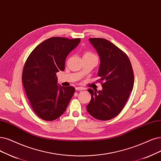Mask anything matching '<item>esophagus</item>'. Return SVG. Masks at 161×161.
<instances>
[{
	"instance_id": "esophagus-1",
	"label": "esophagus",
	"mask_w": 161,
	"mask_h": 161,
	"mask_svg": "<svg viewBox=\"0 0 161 161\" xmlns=\"http://www.w3.org/2000/svg\"><path fill=\"white\" fill-rule=\"evenodd\" d=\"M75 90L77 91H81V90H84V88L82 87H75Z\"/></svg>"
}]
</instances>
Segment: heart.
I'll return each mask as SVG.
<instances>
[{"mask_svg": "<svg viewBox=\"0 0 161 161\" xmlns=\"http://www.w3.org/2000/svg\"><path fill=\"white\" fill-rule=\"evenodd\" d=\"M84 57H90V58H97V56L93 53L91 52H89V51H86L84 53Z\"/></svg>", "mask_w": 161, "mask_h": 161, "instance_id": "heart-1", "label": "heart"}]
</instances>
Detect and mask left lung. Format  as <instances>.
<instances>
[{
    "label": "left lung",
    "instance_id": "left-lung-1",
    "mask_svg": "<svg viewBox=\"0 0 161 161\" xmlns=\"http://www.w3.org/2000/svg\"><path fill=\"white\" fill-rule=\"evenodd\" d=\"M98 53L102 90L88 89L92 99L86 108L92 116L107 121L116 117L127 103L134 85V74L128 56L109 40L90 38Z\"/></svg>",
    "mask_w": 161,
    "mask_h": 161
}]
</instances>
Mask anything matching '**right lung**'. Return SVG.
<instances>
[{
    "label": "right lung",
    "instance_id": "right-lung-1",
    "mask_svg": "<svg viewBox=\"0 0 161 161\" xmlns=\"http://www.w3.org/2000/svg\"><path fill=\"white\" fill-rule=\"evenodd\" d=\"M80 40L48 38L36 47L26 59L22 81L33 111L42 119L53 121L60 117L73 96L75 88L58 86L56 73L64 70L65 59Z\"/></svg>",
    "mask_w": 161,
    "mask_h": 161
}]
</instances>
